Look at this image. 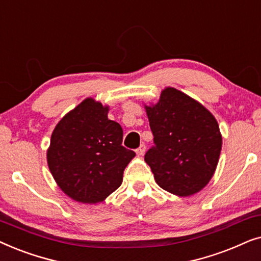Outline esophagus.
Instances as JSON below:
<instances>
[{
  "instance_id": "obj_1",
  "label": "esophagus",
  "mask_w": 261,
  "mask_h": 261,
  "mask_svg": "<svg viewBox=\"0 0 261 261\" xmlns=\"http://www.w3.org/2000/svg\"><path fill=\"white\" fill-rule=\"evenodd\" d=\"M145 152V145L144 144H141L140 147H138L137 149H136V154L138 155V156H142Z\"/></svg>"
}]
</instances>
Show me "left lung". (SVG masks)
<instances>
[{
  "mask_svg": "<svg viewBox=\"0 0 261 261\" xmlns=\"http://www.w3.org/2000/svg\"><path fill=\"white\" fill-rule=\"evenodd\" d=\"M154 147L144 161L161 189L190 197L205 187L215 174L222 134L214 114L173 87L161 90L156 102L144 103Z\"/></svg>",
  "mask_w": 261,
  "mask_h": 261,
  "instance_id": "8db88e82",
  "label": "left lung"
}]
</instances>
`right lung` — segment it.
<instances>
[{"label": "right lung", "mask_w": 261, "mask_h": 261, "mask_svg": "<svg viewBox=\"0 0 261 261\" xmlns=\"http://www.w3.org/2000/svg\"><path fill=\"white\" fill-rule=\"evenodd\" d=\"M110 106L86 98L56 125L46 151L56 184L72 200L101 203L123 182L136 154L121 145L123 128L110 120Z\"/></svg>", "instance_id": "add662e5"}]
</instances>
